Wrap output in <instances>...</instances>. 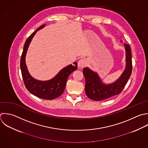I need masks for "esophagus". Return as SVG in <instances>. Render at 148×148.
I'll list each match as a JSON object with an SVG mask.
<instances>
[{
  "instance_id": "obj_1",
  "label": "esophagus",
  "mask_w": 148,
  "mask_h": 148,
  "mask_svg": "<svg viewBox=\"0 0 148 148\" xmlns=\"http://www.w3.org/2000/svg\"><path fill=\"white\" fill-rule=\"evenodd\" d=\"M86 65V61L84 59H81L78 62V68L82 69Z\"/></svg>"
}]
</instances>
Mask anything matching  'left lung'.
<instances>
[{
  "label": "left lung",
  "instance_id": "8db88e82",
  "mask_svg": "<svg viewBox=\"0 0 148 148\" xmlns=\"http://www.w3.org/2000/svg\"><path fill=\"white\" fill-rule=\"evenodd\" d=\"M124 46L125 50V68L114 82L105 84L97 72L88 67L83 68V72L86 79L85 91L91 99L97 101L106 99L119 94L124 88L132 72V57L130 46L127 44H124Z\"/></svg>",
  "mask_w": 148,
  "mask_h": 148
}]
</instances>
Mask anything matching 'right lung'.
<instances>
[{
    "instance_id": "right-lung-1",
    "label": "right lung",
    "mask_w": 148,
    "mask_h": 148,
    "mask_svg": "<svg viewBox=\"0 0 148 148\" xmlns=\"http://www.w3.org/2000/svg\"><path fill=\"white\" fill-rule=\"evenodd\" d=\"M45 25L44 24L40 26L27 39L21 55L20 67L23 80L27 89L31 93L40 98L51 100L57 98L62 94L65 88L67 79L70 74L77 69V63L75 62L73 64H70L64 68L56 76L49 80H38L30 75L25 63L27 50L30 43L37 31L43 28Z\"/></svg>"
}]
</instances>
